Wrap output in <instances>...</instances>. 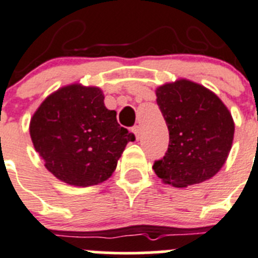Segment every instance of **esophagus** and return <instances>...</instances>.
Returning a JSON list of instances; mask_svg holds the SVG:
<instances>
[{"label":"esophagus","instance_id":"1","mask_svg":"<svg viewBox=\"0 0 258 258\" xmlns=\"http://www.w3.org/2000/svg\"><path fill=\"white\" fill-rule=\"evenodd\" d=\"M132 132H134L135 136H136V140H139V139H140V135H141L140 126H134V127H132Z\"/></svg>","mask_w":258,"mask_h":258}]
</instances>
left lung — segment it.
I'll use <instances>...</instances> for the list:
<instances>
[{
  "label": "left lung",
  "instance_id": "left-lung-1",
  "mask_svg": "<svg viewBox=\"0 0 258 258\" xmlns=\"http://www.w3.org/2000/svg\"><path fill=\"white\" fill-rule=\"evenodd\" d=\"M155 93L169 131L168 151L154 164L155 174L174 187L213 178L227 162L234 137L227 105L215 93L187 79L164 84Z\"/></svg>",
  "mask_w": 258,
  "mask_h": 258
}]
</instances>
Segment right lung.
<instances>
[{"mask_svg": "<svg viewBox=\"0 0 258 258\" xmlns=\"http://www.w3.org/2000/svg\"><path fill=\"white\" fill-rule=\"evenodd\" d=\"M96 86L79 83L48 95L29 124L35 151L57 179L78 187L103 183L135 136L117 122Z\"/></svg>", "mask_w": 258, "mask_h": 258, "instance_id": "obj_1", "label": "right lung"}]
</instances>
